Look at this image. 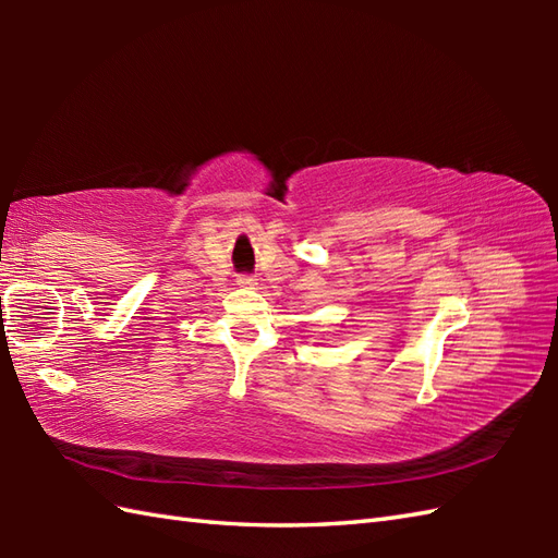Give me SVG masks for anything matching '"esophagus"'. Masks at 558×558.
Returning a JSON list of instances; mask_svg holds the SVG:
<instances>
[{"label":"esophagus","mask_w":558,"mask_h":558,"mask_svg":"<svg viewBox=\"0 0 558 558\" xmlns=\"http://www.w3.org/2000/svg\"><path fill=\"white\" fill-rule=\"evenodd\" d=\"M236 286L244 288V290H252L256 286V278L254 276H240V278H236Z\"/></svg>","instance_id":"obj_1"}]
</instances>
